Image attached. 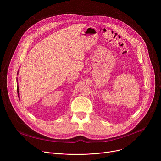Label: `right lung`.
Wrapping results in <instances>:
<instances>
[{
  "label": "right lung",
  "instance_id": "right-lung-1",
  "mask_svg": "<svg viewBox=\"0 0 161 161\" xmlns=\"http://www.w3.org/2000/svg\"><path fill=\"white\" fill-rule=\"evenodd\" d=\"M17 91H18V97H19V87H18V83H17Z\"/></svg>",
  "mask_w": 161,
  "mask_h": 161
}]
</instances>
